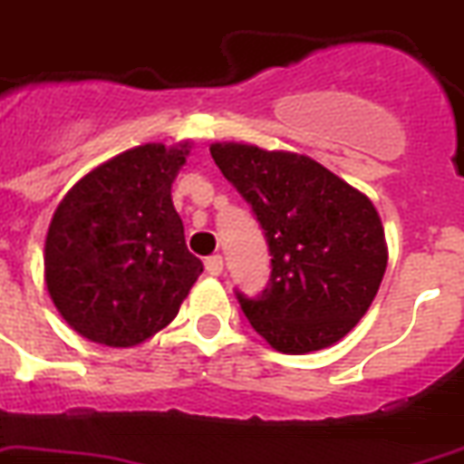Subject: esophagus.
<instances>
[{
	"instance_id": "esophagus-1",
	"label": "esophagus",
	"mask_w": 464,
	"mask_h": 464,
	"mask_svg": "<svg viewBox=\"0 0 464 464\" xmlns=\"http://www.w3.org/2000/svg\"><path fill=\"white\" fill-rule=\"evenodd\" d=\"M205 269L207 274H212V276H219L221 271H224V259L221 255H212V257L205 259Z\"/></svg>"
}]
</instances>
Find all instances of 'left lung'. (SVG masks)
<instances>
[{"label":"left lung","instance_id":"obj_1","mask_svg":"<svg viewBox=\"0 0 464 464\" xmlns=\"http://www.w3.org/2000/svg\"><path fill=\"white\" fill-rule=\"evenodd\" d=\"M209 152L257 214L269 245V285L259 297L236 293L252 329L285 355L348 336L389 265L372 199L304 154L243 142H214Z\"/></svg>","mask_w":464,"mask_h":464}]
</instances>
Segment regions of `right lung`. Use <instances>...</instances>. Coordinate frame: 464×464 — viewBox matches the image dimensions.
<instances>
[{
  "mask_svg": "<svg viewBox=\"0 0 464 464\" xmlns=\"http://www.w3.org/2000/svg\"><path fill=\"white\" fill-rule=\"evenodd\" d=\"M190 142H147L85 173L56 207L44 284L71 329L130 348L173 322L202 274L188 252L171 183Z\"/></svg>",
  "mask_w": 464,
  "mask_h": 464,
  "instance_id": "1",
  "label": "right lung"
}]
</instances>
